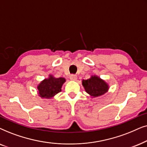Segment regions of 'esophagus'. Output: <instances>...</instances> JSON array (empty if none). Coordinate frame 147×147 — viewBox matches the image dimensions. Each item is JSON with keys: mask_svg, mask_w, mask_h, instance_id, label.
<instances>
[{"mask_svg": "<svg viewBox=\"0 0 147 147\" xmlns=\"http://www.w3.org/2000/svg\"><path fill=\"white\" fill-rule=\"evenodd\" d=\"M77 79V76L76 75H71L70 76V79L72 81H76Z\"/></svg>", "mask_w": 147, "mask_h": 147, "instance_id": "obj_1", "label": "esophagus"}]
</instances>
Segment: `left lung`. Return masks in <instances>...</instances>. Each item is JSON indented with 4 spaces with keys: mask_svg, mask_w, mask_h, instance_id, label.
Segmentation results:
<instances>
[{
    "mask_svg": "<svg viewBox=\"0 0 147 147\" xmlns=\"http://www.w3.org/2000/svg\"><path fill=\"white\" fill-rule=\"evenodd\" d=\"M83 85L86 92L91 97H98L108 91V85L97 76H92L87 80H83Z\"/></svg>",
    "mask_w": 147,
    "mask_h": 147,
    "instance_id": "obj_1",
    "label": "left lung"
}]
</instances>
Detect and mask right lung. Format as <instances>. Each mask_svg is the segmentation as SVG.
Segmentation results:
<instances>
[{
  "label": "right lung",
  "mask_w": 147,
  "mask_h": 147,
  "mask_svg": "<svg viewBox=\"0 0 147 147\" xmlns=\"http://www.w3.org/2000/svg\"><path fill=\"white\" fill-rule=\"evenodd\" d=\"M66 80L64 78H54L50 75V77L44 79L38 85V93L41 97L50 99L61 91V87Z\"/></svg>",
  "instance_id": "1"
}]
</instances>
